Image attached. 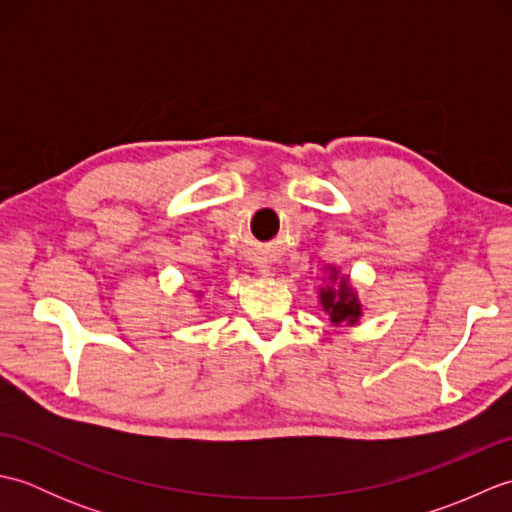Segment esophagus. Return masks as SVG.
Returning a JSON list of instances; mask_svg holds the SVG:
<instances>
[{"instance_id":"34e87169","label":"esophagus","mask_w":512,"mask_h":512,"mask_svg":"<svg viewBox=\"0 0 512 512\" xmlns=\"http://www.w3.org/2000/svg\"><path fill=\"white\" fill-rule=\"evenodd\" d=\"M257 270H259V275H268L270 273V268L262 262V264H257Z\"/></svg>"}]
</instances>
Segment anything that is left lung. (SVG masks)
Listing matches in <instances>:
<instances>
[{"mask_svg": "<svg viewBox=\"0 0 512 512\" xmlns=\"http://www.w3.org/2000/svg\"><path fill=\"white\" fill-rule=\"evenodd\" d=\"M332 281H336V270L332 268ZM321 306L330 314L332 323H356L361 317V303H358L354 290L347 284V277L341 279L336 288H321Z\"/></svg>", "mask_w": 512, "mask_h": 512, "instance_id": "8db88e82", "label": "left lung"}]
</instances>
